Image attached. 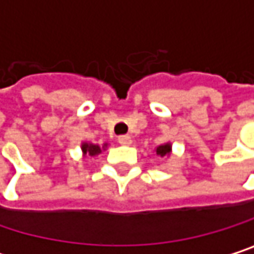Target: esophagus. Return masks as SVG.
<instances>
[{"label": "esophagus", "instance_id": "esophagus-1", "mask_svg": "<svg viewBox=\"0 0 254 254\" xmlns=\"http://www.w3.org/2000/svg\"><path fill=\"white\" fill-rule=\"evenodd\" d=\"M118 141H119L121 145H130V144H132V138H130L129 135H121V136L118 138Z\"/></svg>", "mask_w": 254, "mask_h": 254}]
</instances>
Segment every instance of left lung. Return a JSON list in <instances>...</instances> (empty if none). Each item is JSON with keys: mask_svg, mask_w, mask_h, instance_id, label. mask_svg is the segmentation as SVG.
Here are the masks:
<instances>
[{"mask_svg": "<svg viewBox=\"0 0 254 254\" xmlns=\"http://www.w3.org/2000/svg\"><path fill=\"white\" fill-rule=\"evenodd\" d=\"M155 152H157V155H160V157H169L170 154H172V144L170 142H166V144H163V145H158L157 148H155Z\"/></svg>", "mask_w": 254, "mask_h": 254, "instance_id": "obj_1", "label": "left lung"}]
</instances>
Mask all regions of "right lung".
<instances>
[{
	"mask_svg": "<svg viewBox=\"0 0 254 254\" xmlns=\"http://www.w3.org/2000/svg\"><path fill=\"white\" fill-rule=\"evenodd\" d=\"M107 148V144H103L102 147L97 145V144H93V142H82L81 144V151H82V155L84 157H94V155H99L103 150Z\"/></svg>",
	"mask_w": 254,
	"mask_h": 254,
	"instance_id": "obj_1",
	"label": "right lung"
}]
</instances>
